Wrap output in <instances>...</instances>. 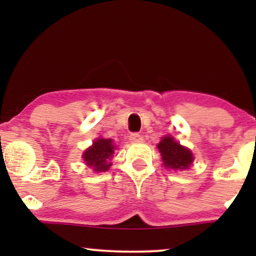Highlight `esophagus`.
Returning <instances> with one entry per match:
<instances>
[{"instance_id": "esophagus-1", "label": "esophagus", "mask_w": 256, "mask_h": 256, "mask_svg": "<svg viewBox=\"0 0 256 256\" xmlns=\"http://www.w3.org/2000/svg\"><path fill=\"white\" fill-rule=\"evenodd\" d=\"M130 140L132 143H140V142H143V137H142V134H131Z\"/></svg>"}]
</instances>
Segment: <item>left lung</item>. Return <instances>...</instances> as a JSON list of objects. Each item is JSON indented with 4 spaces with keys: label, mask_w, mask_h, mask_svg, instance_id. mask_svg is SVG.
Returning <instances> with one entry per match:
<instances>
[{
    "label": "left lung",
    "mask_w": 256,
    "mask_h": 256,
    "mask_svg": "<svg viewBox=\"0 0 256 256\" xmlns=\"http://www.w3.org/2000/svg\"><path fill=\"white\" fill-rule=\"evenodd\" d=\"M164 166L171 170L189 168L194 161V155L190 149L180 146L171 136H165L158 144Z\"/></svg>",
    "instance_id": "left-lung-1"
}]
</instances>
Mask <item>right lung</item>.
Listing matches in <instances>:
<instances>
[{
	"label": "right lung",
	"instance_id": "add662e5",
	"mask_svg": "<svg viewBox=\"0 0 256 256\" xmlns=\"http://www.w3.org/2000/svg\"><path fill=\"white\" fill-rule=\"evenodd\" d=\"M116 148V146H114L113 140L110 138H98L92 146L84 152L83 158L85 164L95 172L108 171L112 166L110 160L113 158Z\"/></svg>",
	"mask_w": 256,
	"mask_h": 256
}]
</instances>
